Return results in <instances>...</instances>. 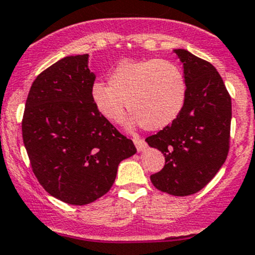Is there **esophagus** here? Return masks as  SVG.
Listing matches in <instances>:
<instances>
[{
	"label": "esophagus",
	"instance_id": "34e87169",
	"mask_svg": "<svg viewBox=\"0 0 255 255\" xmlns=\"http://www.w3.org/2000/svg\"><path fill=\"white\" fill-rule=\"evenodd\" d=\"M133 142H134V144H135V148H137V150L138 151H142V150H144V149H145V142H144L143 139H140L139 137H134L133 138Z\"/></svg>",
	"mask_w": 255,
	"mask_h": 255
}]
</instances>
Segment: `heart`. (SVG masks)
I'll use <instances>...</instances> for the list:
<instances>
[{"label": "heart", "mask_w": 255, "mask_h": 255, "mask_svg": "<svg viewBox=\"0 0 255 255\" xmlns=\"http://www.w3.org/2000/svg\"><path fill=\"white\" fill-rule=\"evenodd\" d=\"M186 89L184 74L173 61L122 60L109 74V85L99 81L92 85L91 100L111 123H122L129 107L133 126L159 130L179 117Z\"/></svg>", "instance_id": "1"}]
</instances>
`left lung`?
Here are the masks:
<instances>
[{
  "label": "left lung",
  "mask_w": 255,
  "mask_h": 255,
  "mask_svg": "<svg viewBox=\"0 0 255 255\" xmlns=\"http://www.w3.org/2000/svg\"><path fill=\"white\" fill-rule=\"evenodd\" d=\"M174 53L184 66L186 100L179 117L146 138L165 156L150 176L154 186L174 196L196 194L213 179L230 150L232 104L215 66L185 49Z\"/></svg>",
  "instance_id": "left-lung-1"
}]
</instances>
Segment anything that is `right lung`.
Here are the masks:
<instances>
[{
    "mask_svg": "<svg viewBox=\"0 0 255 255\" xmlns=\"http://www.w3.org/2000/svg\"><path fill=\"white\" fill-rule=\"evenodd\" d=\"M89 54L60 59L33 81L22 135L32 170L45 191L69 205H87L110 191L118 164L134 144L94 106Z\"/></svg>",
    "mask_w": 255,
    "mask_h": 255,
    "instance_id": "obj_1",
    "label": "right lung"
}]
</instances>
